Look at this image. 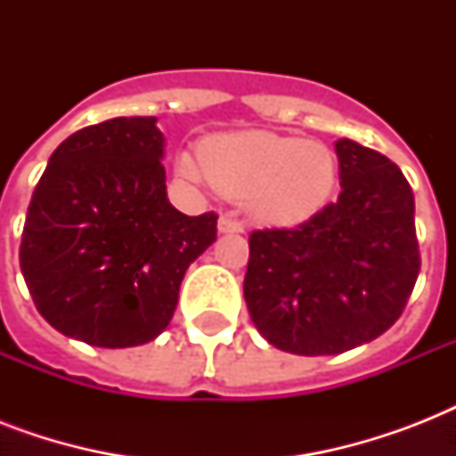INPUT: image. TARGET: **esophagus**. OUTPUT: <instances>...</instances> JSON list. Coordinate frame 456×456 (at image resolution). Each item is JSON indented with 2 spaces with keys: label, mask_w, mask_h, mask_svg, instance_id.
<instances>
[{
  "label": "esophagus",
  "mask_w": 456,
  "mask_h": 456,
  "mask_svg": "<svg viewBox=\"0 0 456 456\" xmlns=\"http://www.w3.org/2000/svg\"><path fill=\"white\" fill-rule=\"evenodd\" d=\"M217 229H220V232H243V222L232 217V215H220Z\"/></svg>",
  "instance_id": "obj_1"
}]
</instances>
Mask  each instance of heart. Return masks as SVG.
I'll use <instances>...</instances> for the list:
<instances>
[{"instance_id": "1", "label": "heart", "mask_w": 456, "mask_h": 456, "mask_svg": "<svg viewBox=\"0 0 456 456\" xmlns=\"http://www.w3.org/2000/svg\"><path fill=\"white\" fill-rule=\"evenodd\" d=\"M179 175L210 182L227 199L243 200L267 224H298L333 193L338 163L331 149L277 132H239L210 139L200 156L182 153Z\"/></svg>"}]
</instances>
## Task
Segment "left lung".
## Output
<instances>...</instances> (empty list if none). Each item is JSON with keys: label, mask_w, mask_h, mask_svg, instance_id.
Returning a JSON list of instances; mask_svg holds the SVG:
<instances>
[{"label": "left lung", "mask_w": 456, "mask_h": 456, "mask_svg": "<svg viewBox=\"0 0 456 456\" xmlns=\"http://www.w3.org/2000/svg\"><path fill=\"white\" fill-rule=\"evenodd\" d=\"M336 156L338 199L298 227L248 239L250 319L293 354H338L379 338L400 319L421 267L403 170L353 139L336 142Z\"/></svg>", "instance_id": "obj_1"}]
</instances>
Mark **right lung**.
Instances as JSON below:
<instances>
[{
  "label": "right lung",
  "mask_w": 456,
  "mask_h": 456,
  "mask_svg": "<svg viewBox=\"0 0 456 456\" xmlns=\"http://www.w3.org/2000/svg\"><path fill=\"white\" fill-rule=\"evenodd\" d=\"M156 118L89 125L52 153L25 217L20 272L35 307L99 347L149 343L170 324L217 215L179 213L165 191Z\"/></svg>",
  "instance_id": "add662e5"
}]
</instances>
